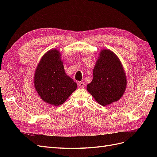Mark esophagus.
Listing matches in <instances>:
<instances>
[{
	"label": "esophagus",
	"instance_id": "34e87169",
	"mask_svg": "<svg viewBox=\"0 0 157 157\" xmlns=\"http://www.w3.org/2000/svg\"><path fill=\"white\" fill-rule=\"evenodd\" d=\"M78 86H79V88H84L85 86V83L84 82H78Z\"/></svg>",
	"mask_w": 157,
	"mask_h": 157
}]
</instances>
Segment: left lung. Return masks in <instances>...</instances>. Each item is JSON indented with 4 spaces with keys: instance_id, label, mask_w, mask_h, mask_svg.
<instances>
[{
    "instance_id": "1",
    "label": "left lung",
    "mask_w": 157,
    "mask_h": 157,
    "mask_svg": "<svg viewBox=\"0 0 157 157\" xmlns=\"http://www.w3.org/2000/svg\"><path fill=\"white\" fill-rule=\"evenodd\" d=\"M88 91L100 105L105 106L118 101L124 93L126 78L117 56L109 50H102L93 71Z\"/></svg>"
}]
</instances>
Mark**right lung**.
Returning <instances> with one entry per match:
<instances>
[{
  "instance_id": "add662e5",
  "label": "right lung",
  "mask_w": 157,
  "mask_h": 157,
  "mask_svg": "<svg viewBox=\"0 0 157 157\" xmlns=\"http://www.w3.org/2000/svg\"><path fill=\"white\" fill-rule=\"evenodd\" d=\"M58 50H50L43 56L34 77L35 88L44 101L58 106L63 103L77 88L65 74Z\"/></svg>"
}]
</instances>
